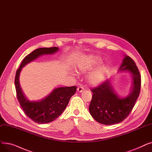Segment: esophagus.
<instances>
[{
    "instance_id": "34e87169",
    "label": "esophagus",
    "mask_w": 152,
    "mask_h": 152,
    "mask_svg": "<svg viewBox=\"0 0 152 152\" xmlns=\"http://www.w3.org/2000/svg\"><path fill=\"white\" fill-rule=\"evenodd\" d=\"M77 91H78L79 92H82L84 90V88L82 87V86H79V87L77 88Z\"/></svg>"
}]
</instances>
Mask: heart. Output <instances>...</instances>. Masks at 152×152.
<instances>
[{
    "mask_svg": "<svg viewBox=\"0 0 152 152\" xmlns=\"http://www.w3.org/2000/svg\"><path fill=\"white\" fill-rule=\"evenodd\" d=\"M101 61V58L95 55H87L82 58L76 66L79 73H83L91 71ZM107 68L105 64L99 66L92 71L88 76V81L91 85H97L104 80L106 75Z\"/></svg>",
    "mask_w": 152,
    "mask_h": 152,
    "instance_id": "heart-1",
    "label": "heart"
}]
</instances>
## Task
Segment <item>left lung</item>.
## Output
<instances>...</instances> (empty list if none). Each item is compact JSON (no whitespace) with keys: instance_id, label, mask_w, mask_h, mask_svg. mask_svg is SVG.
<instances>
[{"instance_id":"8db88e82","label":"left lung","mask_w":152,"mask_h":152,"mask_svg":"<svg viewBox=\"0 0 152 152\" xmlns=\"http://www.w3.org/2000/svg\"><path fill=\"white\" fill-rule=\"evenodd\" d=\"M118 71L127 72L131 75L133 82L129 95L121 97L109 80L91 90L93 95L89 113L97 122L102 124L114 125L122 122L132 110L140 94L141 77L132 59L125 55Z\"/></svg>"}]
</instances>
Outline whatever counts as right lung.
<instances>
[{
  "label": "right lung",
  "mask_w": 152,
  "mask_h": 152,
  "mask_svg": "<svg viewBox=\"0 0 152 152\" xmlns=\"http://www.w3.org/2000/svg\"><path fill=\"white\" fill-rule=\"evenodd\" d=\"M59 50L58 47L40 48L32 51L22 61L17 70L15 84L18 101L25 114L38 124H47L60 116L68 105L70 98L76 91V86L60 87L52 91L47 97L39 101H29L24 95L19 82V76L23 67L43 55H53Z\"/></svg>",
  "instance_id": "obj_1"
}]
</instances>
